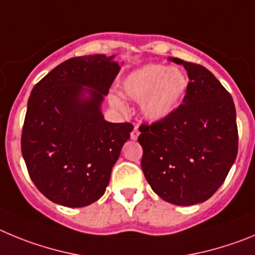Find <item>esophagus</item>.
Returning <instances> with one entry per match:
<instances>
[{"instance_id":"obj_1","label":"esophagus","mask_w":255,"mask_h":255,"mask_svg":"<svg viewBox=\"0 0 255 255\" xmlns=\"http://www.w3.org/2000/svg\"><path fill=\"white\" fill-rule=\"evenodd\" d=\"M138 134H139V130H138V127H134L133 128V130L130 132V138L133 139V141H136L137 138H138Z\"/></svg>"}]
</instances>
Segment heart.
Masks as SVG:
<instances>
[{
    "label": "heart",
    "instance_id": "obj_1",
    "mask_svg": "<svg viewBox=\"0 0 255 255\" xmlns=\"http://www.w3.org/2000/svg\"><path fill=\"white\" fill-rule=\"evenodd\" d=\"M121 88L129 99L139 102L143 118L159 122L179 107L187 93L188 80L179 68L150 63L128 73L122 80ZM109 103L117 109L126 108L122 96L118 94H111Z\"/></svg>",
    "mask_w": 255,
    "mask_h": 255
}]
</instances>
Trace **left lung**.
I'll return each mask as SVG.
<instances>
[{"label": "left lung", "mask_w": 255, "mask_h": 255, "mask_svg": "<svg viewBox=\"0 0 255 255\" xmlns=\"http://www.w3.org/2000/svg\"><path fill=\"white\" fill-rule=\"evenodd\" d=\"M189 77L183 104L162 121L139 127L141 167L160 198L176 206L207 201L238 155L233 98L201 65L171 58Z\"/></svg>", "instance_id": "left-lung-1"}]
</instances>
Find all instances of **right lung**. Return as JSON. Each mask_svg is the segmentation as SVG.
<instances>
[{
    "label": "right lung",
    "instance_id": "right-lung-1",
    "mask_svg": "<svg viewBox=\"0 0 255 255\" xmlns=\"http://www.w3.org/2000/svg\"><path fill=\"white\" fill-rule=\"evenodd\" d=\"M105 54L75 57L31 90L21 152L35 187L65 207H85L105 193L130 123L107 122L104 96L121 66Z\"/></svg>",
    "mask_w": 255,
    "mask_h": 255
}]
</instances>
